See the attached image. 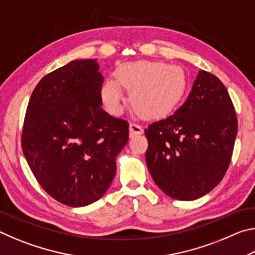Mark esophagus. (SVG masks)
I'll return each instance as SVG.
<instances>
[{
    "instance_id": "esophagus-1",
    "label": "esophagus",
    "mask_w": 255,
    "mask_h": 255,
    "mask_svg": "<svg viewBox=\"0 0 255 255\" xmlns=\"http://www.w3.org/2000/svg\"><path fill=\"white\" fill-rule=\"evenodd\" d=\"M144 132V129L143 127L140 126V125L135 124V123H131L129 125V135L130 137L135 136V135H140V133Z\"/></svg>"
}]
</instances>
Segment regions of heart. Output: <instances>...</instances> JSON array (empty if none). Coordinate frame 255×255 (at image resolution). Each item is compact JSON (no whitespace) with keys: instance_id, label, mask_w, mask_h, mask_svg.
Masks as SVG:
<instances>
[{"instance_id":"obj_1","label":"heart","mask_w":255,"mask_h":255,"mask_svg":"<svg viewBox=\"0 0 255 255\" xmlns=\"http://www.w3.org/2000/svg\"><path fill=\"white\" fill-rule=\"evenodd\" d=\"M187 74L179 65L139 60L120 66L117 79H107L101 88V100L108 111H123L124 89L131 93L133 108L149 118L167 115L179 105L187 90Z\"/></svg>"}]
</instances>
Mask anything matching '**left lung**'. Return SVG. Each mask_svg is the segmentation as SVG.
Returning <instances> with one entry per match:
<instances>
[{"instance_id":"1","label":"left lung","mask_w":255,"mask_h":255,"mask_svg":"<svg viewBox=\"0 0 255 255\" xmlns=\"http://www.w3.org/2000/svg\"><path fill=\"white\" fill-rule=\"evenodd\" d=\"M236 133V114L225 85L199 71L183 105L145 129V158L154 182L173 199L205 196L225 175Z\"/></svg>"}]
</instances>
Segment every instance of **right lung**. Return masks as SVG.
Returning <instances> with one entry per match:
<instances>
[{"instance_id": "right-lung-1", "label": "right lung", "mask_w": 255, "mask_h": 255, "mask_svg": "<svg viewBox=\"0 0 255 255\" xmlns=\"http://www.w3.org/2000/svg\"><path fill=\"white\" fill-rule=\"evenodd\" d=\"M97 59L72 60L42 77L30 98L22 150L42 189L59 202L83 207L100 199L128 141V123L102 109Z\"/></svg>"}]
</instances>
